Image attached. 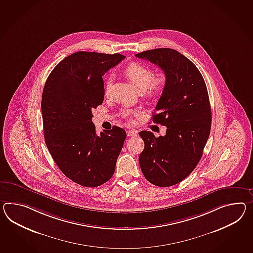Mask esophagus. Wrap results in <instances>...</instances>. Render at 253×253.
I'll return each mask as SVG.
<instances>
[{"instance_id":"1","label":"esophagus","mask_w":253,"mask_h":253,"mask_svg":"<svg viewBox=\"0 0 253 253\" xmlns=\"http://www.w3.org/2000/svg\"><path fill=\"white\" fill-rule=\"evenodd\" d=\"M137 135V130L135 129H129L127 131V136L128 137H133V136Z\"/></svg>"}]
</instances>
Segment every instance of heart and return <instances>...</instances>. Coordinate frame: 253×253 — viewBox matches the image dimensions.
I'll return each instance as SVG.
<instances>
[{"instance_id": "1", "label": "heart", "mask_w": 253, "mask_h": 253, "mask_svg": "<svg viewBox=\"0 0 253 253\" xmlns=\"http://www.w3.org/2000/svg\"><path fill=\"white\" fill-rule=\"evenodd\" d=\"M124 73L127 76L130 82L137 87L138 90H146L149 96H158L166 89L167 85V76L165 72H159L154 74V71L151 68L139 64L131 63L125 68ZM112 79L109 77L105 82L104 94L108 96L111 91ZM139 111L134 110H126L123 112V116L128 119L135 116Z\"/></svg>"}]
</instances>
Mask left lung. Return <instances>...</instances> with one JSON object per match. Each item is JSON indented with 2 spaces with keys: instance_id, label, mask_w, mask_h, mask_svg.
Listing matches in <instances>:
<instances>
[{
  "instance_id": "left-lung-1",
  "label": "left lung",
  "mask_w": 253,
  "mask_h": 253,
  "mask_svg": "<svg viewBox=\"0 0 253 253\" xmlns=\"http://www.w3.org/2000/svg\"><path fill=\"white\" fill-rule=\"evenodd\" d=\"M136 57L157 65L167 74V87L152 117L167 126L165 136L142 130L144 149L139 163L153 185L167 187L186 178L196 168L210 137L211 109L203 77L187 57L171 48H156Z\"/></svg>"
}]
</instances>
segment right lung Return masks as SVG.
Masks as SVG:
<instances>
[{"mask_svg":"<svg viewBox=\"0 0 253 253\" xmlns=\"http://www.w3.org/2000/svg\"><path fill=\"white\" fill-rule=\"evenodd\" d=\"M124 58L117 53L77 52L56 65L43 86L45 144L61 172L86 187L111 178L126 139L117 126L98 135L92 123V110L104 99L102 76Z\"/></svg>","mask_w":253,"mask_h":253,"instance_id":"1","label":"right lung"}]
</instances>
